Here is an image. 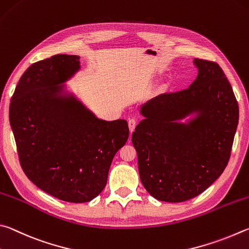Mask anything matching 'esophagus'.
<instances>
[{
	"instance_id": "1",
	"label": "esophagus",
	"mask_w": 249,
	"mask_h": 249,
	"mask_svg": "<svg viewBox=\"0 0 249 249\" xmlns=\"http://www.w3.org/2000/svg\"><path fill=\"white\" fill-rule=\"evenodd\" d=\"M128 124H129V130H130V132L132 133L134 128H136V125H137V121H136V119H133V118H131V119H129Z\"/></svg>"
}]
</instances>
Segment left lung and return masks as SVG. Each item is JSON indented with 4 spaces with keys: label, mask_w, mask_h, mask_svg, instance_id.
<instances>
[{
    "label": "left lung",
    "mask_w": 249,
    "mask_h": 249,
    "mask_svg": "<svg viewBox=\"0 0 249 249\" xmlns=\"http://www.w3.org/2000/svg\"><path fill=\"white\" fill-rule=\"evenodd\" d=\"M194 64L198 75L188 89L142 105L144 119L132 133L140 179L160 201H186L210 187L229 163L237 129L238 104L223 70L201 59Z\"/></svg>",
    "instance_id": "left-lung-1"
}]
</instances>
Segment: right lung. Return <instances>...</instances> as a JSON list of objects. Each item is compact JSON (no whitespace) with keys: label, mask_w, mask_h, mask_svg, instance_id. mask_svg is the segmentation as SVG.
<instances>
[{"label":"right lung","mask_w":249,"mask_h":249,"mask_svg":"<svg viewBox=\"0 0 249 249\" xmlns=\"http://www.w3.org/2000/svg\"><path fill=\"white\" fill-rule=\"evenodd\" d=\"M80 56L55 54L30 65L10 105L20 166L38 188L67 202H89L107 184L113 156L129 138L124 119H98L64 84Z\"/></svg>","instance_id":"obj_1"}]
</instances>
